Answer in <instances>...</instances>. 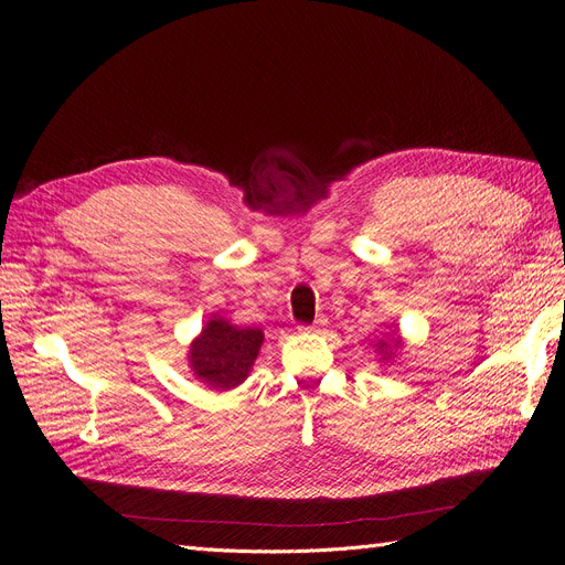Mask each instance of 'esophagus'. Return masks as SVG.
Returning a JSON list of instances; mask_svg holds the SVG:
<instances>
[{
	"label": "esophagus",
	"mask_w": 565,
	"mask_h": 565,
	"mask_svg": "<svg viewBox=\"0 0 565 565\" xmlns=\"http://www.w3.org/2000/svg\"><path fill=\"white\" fill-rule=\"evenodd\" d=\"M324 328V320L320 318V320H316L313 324H303V328H299V330H303V332H320Z\"/></svg>",
	"instance_id": "34e87169"
}]
</instances>
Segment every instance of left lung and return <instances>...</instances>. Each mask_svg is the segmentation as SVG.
<instances>
[{
	"label": "left lung",
	"mask_w": 565,
	"mask_h": 565,
	"mask_svg": "<svg viewBox=\"0 0 565 565\" xmlns=\"http://www.w3.org/2000/svg\"><path fill=\"white\" fill-rule=\"evenodd\" d=\"M398 347H401V339L396 337V332L388 334L386 339H380L377 344H374V349L382 353V361H388V358H393V353H396Z\"/></svg>",
	"instance_id": "left-lung-1"
}]
</instances>
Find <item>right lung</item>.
I'll use <instances>...</instances> for the list:
<instances>
[{
	"instance_id": "right-lung-1",
	"label": "right lung",
	"mask_w": 565,
	"mask_h": 565,
	"mask_svg": "<svg viewBox=\"0 0 565 565\" xmlns=\"http://www.w3.org/2000/svg\"><path fill=\"white\" fill-rule=\"evenodd\" d=\"M262 344L259 328H235L226 318L212 316L188 351V365L210 388H235L247 380Z\"/></svg>"
}]
</instances>
